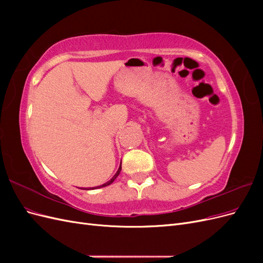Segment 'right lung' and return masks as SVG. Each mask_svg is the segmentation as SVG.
<instances>
[{"label":"right lung","instance_id":"1","mask_svg":"<svg viewBox=\"0 0 263 263\" xmlns=\"http://www.w3.org/2000/svg\"><path fill=\"white\" fill-rule=\"evenodd\" d=\"M122 163V162H121ZM121 170H122V164L119 165V168H118V170H117V172L114 174V177L110 179L109 181H107L106 183H104V184H102V185H99V186H94V187H89V189H85V187H83L82 190H97V189H101V187H105V186H107V185H109V184H112V183L115 181V179L118 177V174L121 173Z\"/></svg>","mask_w":263,"mask_h":263}]
</instances>
